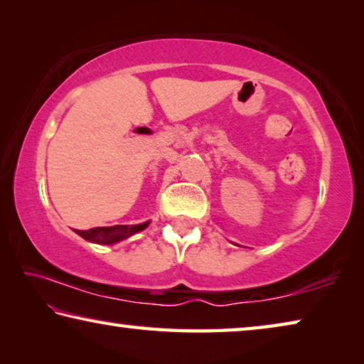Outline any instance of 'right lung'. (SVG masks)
<instances>
[{
    "instance_id": "right-lung-1",
    "label": "right lung",
    "mask_w": 364,
    "mask_h": 364,
    "mask_svg": "<svg viewBox=\"0 0 364 364\" xmlns=\"http://www.w3.org/2000/svg\"><path fill=\"white\" fill-rule=\"evenodd\" d=\"M151 221H144V223L139 225H115V226H100V228H91L88 231H80L75 230L78 236H82L83 239L95 244H104V245H110L115 242H120L123 239L133 236L139 231L146 230L149 226Z\"/></svg>"
}]
</instances>
